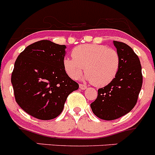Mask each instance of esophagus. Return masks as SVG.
<instances>
[{
	"instance_id": "esophagus-1",
	"label": "esophagus",
	"mask_w": 155,
	"mask_h": 155,
	"mask_svg": "<svg viewBox=\"0 0 155 155\" xmlns=\"http://www.w3.org/2000/svg\"><path fill=\"white\" fill-rule=\"evenodd\" d=\"M79 87H80L81 90H85L86 88H87V86L84 85V84H80V85H79Z\"/></svg>"
}]
</instances>
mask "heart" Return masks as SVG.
Here are the masks:
<instances>
[{
  "label": "heart",
  "instance_id": "b5f03b06",
  "mask_svg": "<svg viewBox=\"0 0 155 155\" xmlns=\"http://www.w3.org/2000/svg\"><path fill=\"white\" fill-rule=\"evenodd\" d=\"M71 54L73 58L66 57L63 61L64 71L71 78H78L84 69L85 80L96 87H103L117 74L120 57L112 48L105 45H81L75 47Z\"/></svg>",
  "mask_w": 155,
  "mask_h": 155
}]
</instances>
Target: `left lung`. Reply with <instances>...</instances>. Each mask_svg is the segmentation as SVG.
Returning a JSON list of instances; mask_svg holds the SVG:
<instances>
[{
	"label": "left lung",
	"mask_w": 155,
	"mask_h": 155,
	"mask_svg": "<svg viewBox=\"0 0 155 155\" xmlns=\"http://www.w3.org/2000/svg\"><path fill=\"white\" fill-rule=\"evenodd\" d=\"M120 57V68L112 81L98 90L91 104L93 113L104 120H113L130 113L137 102L143 82L140 62L126 43L113 41Z\"/></svg>",
	"instance_id": "left-lung-1"
}]
</instances>
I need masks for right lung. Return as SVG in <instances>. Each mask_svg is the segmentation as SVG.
Masks as SVG:
<instances>
[{"mask_svg":"<svg viewBox=\"0 0 155 155\" xmlns=\"http://www.w3.org/2000/svg\"><path fill=\"white\" fill-rule=\"evenodd\" d=\"M65 45L41 40L27 46L18 57L12 74L16 102L42 120L56 118L72 91L78 89L64 69Z\"/></svg>","mask_w":155,"mask_h":155,"instance_id":"1","label":"right lung"}]
</instances>
